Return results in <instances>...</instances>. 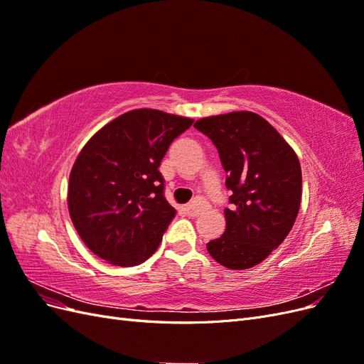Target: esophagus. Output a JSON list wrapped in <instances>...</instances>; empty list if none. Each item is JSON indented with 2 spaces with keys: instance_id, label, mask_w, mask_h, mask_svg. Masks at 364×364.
<instances>
[{
  "instance_id": "esophagus-1",
  "label": "esophagus",
  "mask_w": 364,
  "mask_h": 364,
  "mask_svg": "<svg viewBox=\"0 0 364 364\" xmlns=\"http://www.w3.org/2000/svg\"><path fill=\"white\" fill-rule=\"evenodd\" d=\"M208 203L205 199H196L194 202H191L190 205H186V214H188L190 217H197L200 213H203L206 209Z\"/></svg>"
}]
</instances>
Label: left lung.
<instances>
[{
  "label": "left lung",
  "instance_id": "left-lung-1",
  "mask_svg": "<svg viewBox=\"0 0 364 364\" xmlns=\"http://www.w3.org/2000/svg\"><path fill=\"white\" fill-rule=\"evenodd\" d=\"M215 146L226 171L230 208L225 234L206 249L218 264L257 266L291 230L301 206L302 173L293 149L277 129L253 112H230L196 121Z\"/></svg>",
  "mask_w": 364,
  "mask_h": 364
}]
</instances>
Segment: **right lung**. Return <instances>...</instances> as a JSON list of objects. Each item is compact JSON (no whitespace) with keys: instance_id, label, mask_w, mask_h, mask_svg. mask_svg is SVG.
Masks as SVG:
<instances>
[{"instance_id":"right-lung-1","label":"right lung","mask_w":364,"mask_h":364,"mask_svg":"<svg viewBox=\"0 0 364 364\" xmlns=\"http://www.w3.org/2000/svg\"><path fill=\"white\" fill-rule=\"evenodd\" d=\"M191 118L136 109L87 141L70 174L68 209L83 243L115 266L150 258L176 217L159 171L171 142Z\"/></svg>"}]
</instances>
